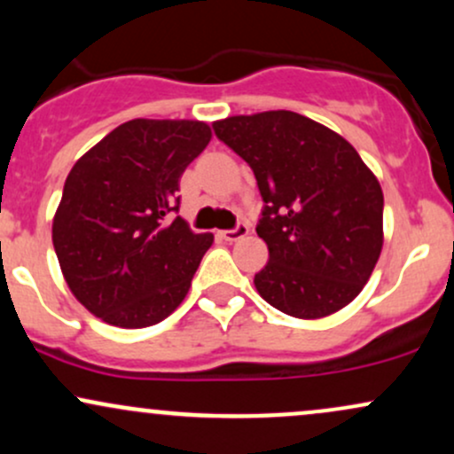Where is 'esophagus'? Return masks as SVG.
I'll list each match as a JSON object with an SVG mask.
<instances>
[{"instance_id": "1", "label": "esophagus", "mask_w": 454, "mask_h": 454, "mask_svg": "<svg viewBox=\"0 0 454 454\" xmlns=\"http://www.w3.org/2000/svg\"><path fill=\"white\" fill-rule=\"evenodd\" d=\"M247 232H249L247 223H245V222H239L237 226L232 228V231H222V232H220V237L223 239V241L234 243V241H239V239H243L245 234H247Z\"/></svg>"}]
</instances>
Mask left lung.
<instances>
[{
    "label": "left lung",
    "mask_w": 454,
    "mask_h": 454,
    "mask_svg": "<svg viewBox=\"0 0 454 454\" xmlns=\"http://www.w3.org/2000/svg\"><path fill=\"white\" fill-rule=\"evenodd\" d=\"M215 137L254 170L256 226L269 262L256 290L284 314L314 320L358 296L382 252V187L356 149L293 111L239 114Z\"/></svg>",
    "instance_id": "obj_1"
}]
</instances>
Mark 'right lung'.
<instances>
[{
  "label": "right lung",
  "mask_w": 454,
  "mask_h": 454,
  "mask_svg": "<svg viewBox=\"0 0 454 454\" xmlns=\"http://www.w3.org/2000/svg\"><path fill=\"white\" fill-rule=\"evenodd\" d=\"M187 119H132L87 151L67 175L53 245L72 294L121 328L158 325L185 299L213 234L179 215V179L209 145Z\"/></svg>",
  "instance_id": "obj_1"
}]
</instances>
